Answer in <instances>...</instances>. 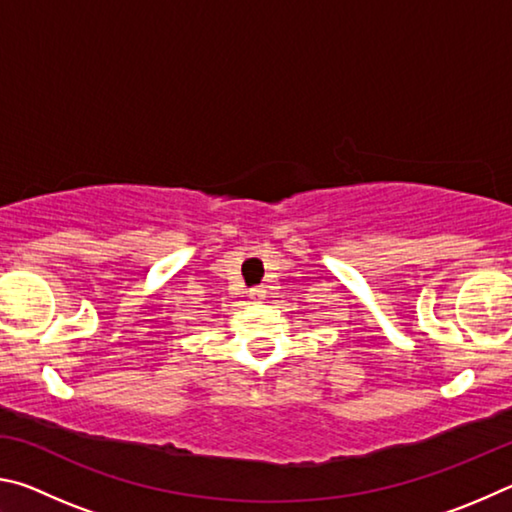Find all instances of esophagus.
<instances>
[{"mask_svg":"<svg viewBox=\"0 0 512 512\" xmlns=\"http://www.w3.org/2000/svg\"><path fill=\"white\" fill-rule=\"evenodd\" d=\"M250 296H253V298H264V296H266V291H264L262 287H257V289H250Z\"/></svg>","mask_w":512,"mask_h":512,"instance_id":"esophagus-1","label":"esophagus"}]
</instances>
